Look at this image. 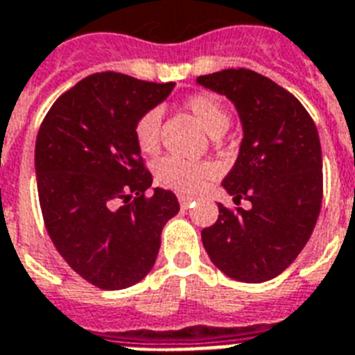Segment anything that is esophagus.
<instances>
[{
  "label": "esophagus",
  "mask_w": 355,
  "mask_h": 355,
  "mask_svg": "<svg viewBox=\"0 0 355 355\" xmlns=\"http://www.w3.org/2000/svg\"><path fill=\"white\" fill-rule=\"evenodd\" d=\"M178 200H180V206H182L184 210L189 208V206L193 205V197H188V195H178Z\"/></svg>",
  "instance_id": "esophagus-1"
}]
</instances>
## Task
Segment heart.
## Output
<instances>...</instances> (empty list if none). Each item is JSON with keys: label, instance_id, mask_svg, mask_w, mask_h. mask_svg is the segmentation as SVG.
<instances>
[{"label": "heart", "instance_id": "1", "mask_svg": "<svg viewBox=\"0 0 355 355\" xmlns=\"http://www.w3.org/2000/svg\"><path fill=\"white\" fill-rule=\"evenodd\" d=\"M184 107L193 114V118L205 128L210 136H221L230 125V116L221 101L208 94H197L186 99ZM160 110H147L138 119L134 136L136 144L144 153H155L160 145ZM158 182L167 188L180 191V193H193L205 184V180L216 175V167L208 162H191L182 160L177 156H166L162 158L155 167Z\"/></svg>", "mask_w": 355, "mask_h": 355}]
</instances>
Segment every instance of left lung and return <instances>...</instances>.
Masks as SVG:
<instances>
[{
  "mask_svg": "<svg viewBox=\"0 0 355 355\" xmlns=\"http://www.w3.org/2000/svg\"><path fill=\"white\" fill-rule=\"evenodd\" d=\"M197 85L234 103L243 127L239 155L223 188L248 210L219 205L200 232L217 269L259 284L295 261L313 232L322 202V153L313 119L297 97L252 69L200 75Z\"/></svg>",
  "mask_w": 355,
  "mask_h": 355,
  "instance_id": "8db88e82",
  "label": "left lung"
}]
</instances>
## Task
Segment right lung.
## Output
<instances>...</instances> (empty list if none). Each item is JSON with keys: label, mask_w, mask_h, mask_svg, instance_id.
Segmentation results:
<instances>
[{"label": "right lung", "mask_w": 355, "mask_h": 355, "mask_svg": "<svg viewBox=\"0 0 355 355\" xmlns=\"http://www.w3.org/2000/svg\"><path fill=\"white\" fill-rule=\"evenodd\" d=\"M173 88L175 83L94 73L58 97L36 136L47 234L66 263L99 289L144 280L160 250L162 228L180 210L169 189L145 195L153 177L134 136L138 119Z\"/></svg>", "instance_id": "obj_1"}]
</instances>
